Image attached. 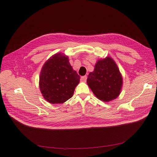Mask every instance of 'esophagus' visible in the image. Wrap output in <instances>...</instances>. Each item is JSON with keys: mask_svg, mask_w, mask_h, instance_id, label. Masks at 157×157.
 Returning <instances> with one entry per match:
<instances>
[{"mask_svg": "<svg viewBox=\"0 0 157 157\" xmlns=\"http://www.w3.org/2000/svg\"><path fill=\"white\" fill-rule=\"evenodd\" d=\"M86 79H87L86 76H83V77H81V78H80V80H81L82 82H86Z\"/></svg>", "mask_w": 157, "mask_h": 157, "instance_id": "esophagus-1", "label": "esophagus"}]
</instances>
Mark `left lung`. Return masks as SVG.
Listing matches in <instances>:
<instances>
[{"mask_svg":"<svg viewBox=\"0 0 157 157\" xmlns=\"http://www.w3.org/2000/svg\"><path fill=\"white\" fill-rule=\"evenodd\" d=\"M90 88L99 99L108 102L116 99L122 86V77L117 65L110 57L99 59L87 78Z\"/></svg>","mask_w":157,"mask_h":157,"instance_id":"obj_1","label":"left lung"}]
</instances>
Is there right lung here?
<instances>
[{
  "label": "right lung",
  "instance_id": "obj_1",
  "mask_svg": "<svg viewBox=\"0 0 157 157\" xmlns=\"http://www.w3.org/2000/svg\"><path fill=\"white\" fill-rule=\"evenodd\" d=\"M79 82L80 76L71 67L69 58L61 53L54 54L46 61L39 77L42 96L52 104L67 101Z\"/></svg>",
  "mask_w": 157,
  "mask_h": 157
}]
</instances>
